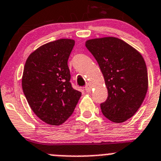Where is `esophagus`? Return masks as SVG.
<instances>
[{"instance_id":"obj_1","label":"esophagus","mask_w":161,"mask_h":161,"mask_svg":"<svg viewBox=\"0 0 161 161\" xmlns=\"http://www.w3.org/2000/svg\"><path fill=\"white\" fill-rule=\"evenodd\" d=\"M85 90H86V92H90V91H91V84L88 83L87 85L86 86H85Z\"/></svg>"}]
</instances>
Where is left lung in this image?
I'll use <instances>...</instances> for the list:
<instances>
[{"label": "left lung", "mask_w": 161, "mask_h": 161, "mask_svg": "<svg viewBox=\"0 0 161 161\" xmlns=\"http://www.w3.org/2000/svg\"><path fill=\"white\" fill-rule=\"evenodd\" d=\"M86 47L97 60L107 88V99L100 104L103 115L113 122H124L136 114L148 91L143 57L115 37L89 40Z\"/></svg>", "instance_id": "obj_1"}]
</instances>
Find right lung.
Returning <instances> with one entry per match:
<instances>
[{"instance_id": "1", "label": "right lung", "mask_w": 161, "mask_h": 161, "mask_svg": "<svg viewBox=\"0 0 161 161\" xmlns=\"http://www.w3.org/2000/svg\"><path fill=\"white\" fill-rule=\"evenodd\" d=\"M75 40L60 39L40 47L27 58L22 88L38 118L59 125L73 114L82 93L74 89L67 61Z\"/></svg>"}]
</instances>
